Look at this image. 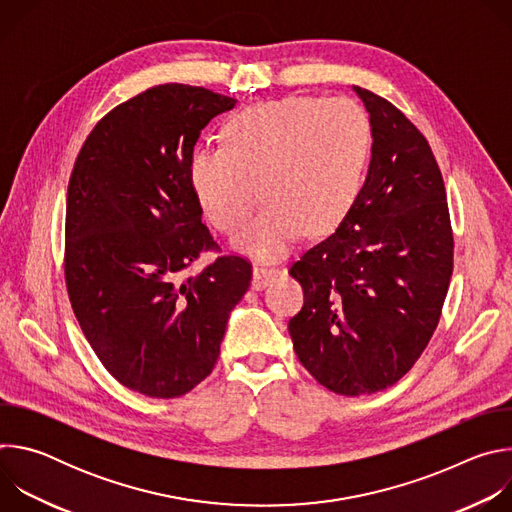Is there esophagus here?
<instances>
[{"mask_svg": "<svg viewBox=\"0 0 512 512\" xmlns=\"http://www.w3.org/2000/svg\"><path fill=\"white\" fill-rule=\"evenodd\" d=\"M279 275V267H273V265H255L253 267V287L255 289H263L269 285L271 279H275Z\"/></svg>", "mask_w": 512, "mask_h": 512, "instance_id": "34e87169", "label": "esophagus"}]
</instances>
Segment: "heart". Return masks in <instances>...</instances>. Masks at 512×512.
<instances>
[{"label":"heart","mask_w":512,"mask_h":512,"mask_svg":"<svg viewBox=\"0 0 512 512\" xmlns=\"http://www.w3.org/2000/svg\"><path fill=\"white\" fill-rule=\"evenodd\" d=\"M225 145H200L188 180L208 223L235 233L259 200L267 206L237 235V247L279 257L306 231H334L350 212L367 170L373 129L356 101L287 95L233 115Z\"/></svg>","instance_id":"1"}]
</instances>
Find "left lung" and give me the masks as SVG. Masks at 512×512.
Returning a JSON list of instances; mask_svg holds the SVG:
<instances>
[{
  "mask_svg": "<svg viewBox=\"0 0 512 512\" xmlns=\"http://www.w3.org/2000/svg\"><path fill=\"white\" fill-rule=\"evenodd\" d=\"M354 91L371 115L369 174L338 229L289 267L304 306L287 324L308 373L346 397L383 391L413 367L454 271L446 186L427 139L387 99Z\"/></svg>",
  "mask_w": 512,
  "mask_h": 512,
  "instance_id": "8db88e82",
  "label": "left lung"
}]
</instances>
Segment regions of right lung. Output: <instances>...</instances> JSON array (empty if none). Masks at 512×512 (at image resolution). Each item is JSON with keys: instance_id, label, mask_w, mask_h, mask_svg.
<instances>
[{"instance_id": "1", "label": "right lung", "mask_w": 512, "mask_h": 512, "mask_svg": "<svg viewBox=\"0 0 512 512\" xmlns=\"http://www.w3.org/2000/svg\"><path fill=\"white\" fill-rule=\"evenodd\" d=\"M233 107L202 87H152L93 127L68 180L72 312L103 367L145 397H182L212 373L251 285V261L221 253L188 180L200 131ZM208 250L219 257L186 276Z\"/></svg>"}]
</instances>
